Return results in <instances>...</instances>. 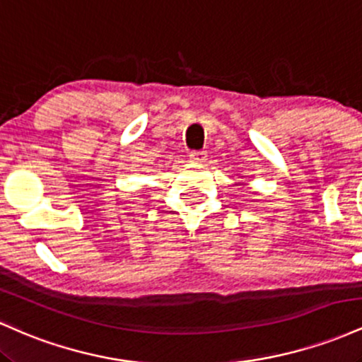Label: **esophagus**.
<instances>
[{"instance_id":"esophagus-1","label":"esophagus","mask_w":362,"mask_h":362,"mask_svg":"<svg viewBox=\"0 0 362 362\" xmlns=\"http://www.w3.org/2000/svg\"><path fill=\"white\" fill-rule=\"evenodd\" d=\"M190 161H194V163H204L207 160V155L206 151H190Z\"/></svg>"}]
</instances>
